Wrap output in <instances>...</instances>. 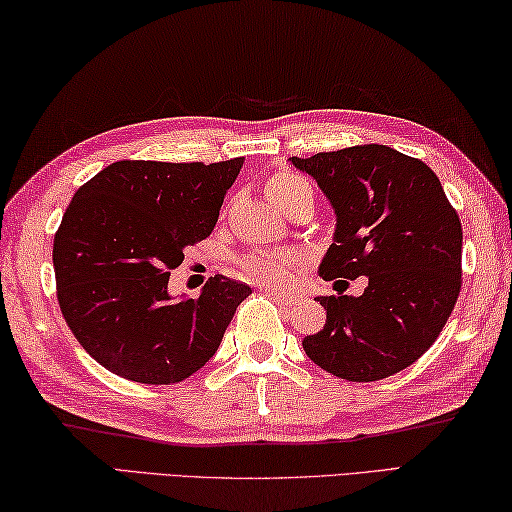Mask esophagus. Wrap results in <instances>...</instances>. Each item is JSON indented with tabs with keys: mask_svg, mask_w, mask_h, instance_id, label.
I'll list each match as a JSON object with an SVG mask.
<instances>
[{
	"mask_svg": "<svg viewBox=\"0 0 512 512\" xmlns=\"http://www.w3.org/2000/svg\"><path fill=\"white\" fill-rule=\"evenodd\" d=\"M267 294H270L276 303H281V306H294V303L299 301L297 294H288V292H279V290H267Z\"/></svg>",
	"mask_w": 512,
	"mask_h": 512,
	"instance_id": "1",
	"label": "esophagus"
}]
</instances>
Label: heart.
<instances>
[{
    "label": "heart",
    "instance_id": "1",
    "mask_svg": "<svg viewBox=\"0 0 512 512\" xmlns=\"http://www.w3.org/2000/svg\"><path fill=\"white\" fill-rule=\"evenodd\" d=\"M267 193L272 200L281 206L285 213H290L299 202L315 200V191L308 179H303L290 170H281L276 173L270 182H267ZM240 270L251 281L263 283L267 288H285L290 283L292 272L301 265V256L294 251H249L238 261Z\"/></svg>",
    "mask_w": 512,
    "mask_h": 512
}]
</instances>
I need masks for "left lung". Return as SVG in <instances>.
I'll use <instances>...</instances> for the list:
<instances>
[{
	"instance_id": "8db88e82",
	"label": "left lung",
	"mask_w": 512,
	"mask_h": 512,
	"mask_svg": "<svg viewBox=\"0 0 512 512\" xmlns=\"http://www.w3.org/2000/svg\"><path fill=\"white\" fill-rule=\"evenodd\" d=\"M292 164L317 179L337 213L319 274L369 279L362 297L317 299L326 326L303 339V351L348 382L407 369L436 342L459 299V213L425 161L380 143L292 157Z\"/></svg>"
}]
</instances>
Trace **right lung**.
<instances>
[{
  "mask_svg": "<svg viewBox=\"0 0 512 512\" xmlns=\"http://www.w3.org/2000/svg\"><path fill=\"white\" fill-rule=\"evenodd\" d=\"M242 157L121 159L78 188L53 238L62 317L78 344L125 380L175 384L218 351L251 288L215 274L197 299L173 303L170 270L211 236Z\"/></svg>",
  "mask_w": 512,
  "mask_h": 512,
  "instance_id": "right-lung-1",
  "label": "right lung"
}]
</instances>
